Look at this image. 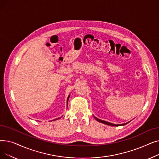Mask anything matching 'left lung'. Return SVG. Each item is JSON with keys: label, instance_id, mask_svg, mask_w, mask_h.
<instances>
[{"label": "left lung", "instance_id": "8db88e82", "mask_svg": "<svg viewBox=\"0 0 159 159\" xmlns=\"http://www.w3.org/2000/svg\"><path fill=\"white\" fill-rule=\"evenodd\" d=\"M94 116V118H95L97 121H98V122H101V123H103V124H106V125H109V126H124V125H126V124H127L129 122H128L124 123V124H113V123H110V122H106V121L101 120V119H97V117H95V116Z\"/></svg>", "mask_w": 159, "mask_h": 159}]
</instances>
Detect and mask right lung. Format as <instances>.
I'll use <instances>...</instances> for the list:
<instances>
[{"mask_svg": "<svg viewBox=\"0 0 159 159\" xmlns=\"http://www.w3.org/2000/svg\"><path fill=\"white\" fill-rule=\"evenodd\" d=\"M69 98H70V95H68V98H67V104H68V100H69ZM61 119V117H58V118H57V119H53V120H50V121H54V120H57V119ZM49 121V122H50Z\"/></svg>", "mask_w": 159, "mask_h": 159, "instance_id": "obj_1", "label": "right lung"}]
</instances>
